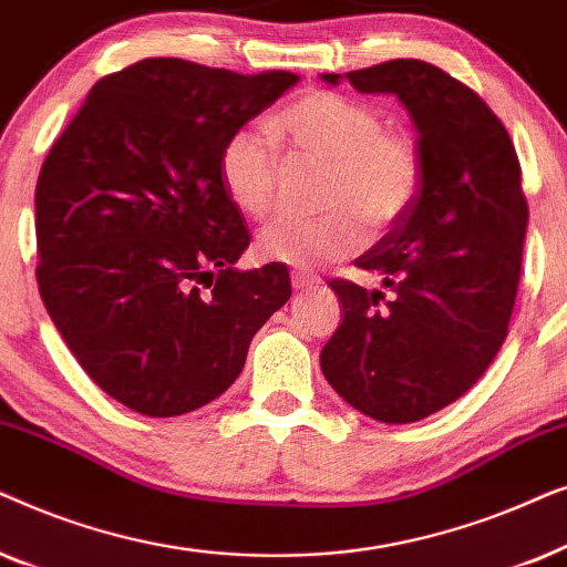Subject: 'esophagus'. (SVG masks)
I'll use <instances>...</instances> for the list:
<instances>
[{
  "label": "esophagus",
  "instance_id": "1",
  "mask_svg": "<svg viewBox=\"0 0 567 567\" xmlns=\"http://www.w3.org/2000/svg\"><path fill=\"white\" fill-rule=\"evenodd\" d=\"M291 284H293V289H297V291H312V289H317V286H320V276L309 274V270H293Z\"/></svg>",
  "mask_w": 567,
  "mask_h": 567
}]
</instances>
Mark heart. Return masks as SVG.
Listing matches in <instances>:
<instances>
[{
    "label": "heart",
    "instance_id": "heart-1",
    "mask_svg": "<svg viewBox=\"0 0 567 567\" xmlns=\"http://www.w3.org/2000/svg\"><path fill=\"white\" fill-rule=\"evenodd\" d=\"M274 131L293 152L330 162L322 206L312 219L281 216L260 229L255 252L293 268L340 260L363 243V224L386 229L413 208L423 183L413 138L384 131L374 107L332 90H307L274 118ZM278 146L262 128L243 126L219 154L221 188L239 214L260 219L274 204Z\"/></svg>",
    "mask_w": 567,
    "mask_h": 567
}]
</instances>
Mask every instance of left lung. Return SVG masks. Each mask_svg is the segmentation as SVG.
Listing matches in <instances>:
<instances>
[{
    "mask_svg": "<svg viewBox=\"0 0 567 567\" xmlns=\"http://www.w3.org/2000/svg\"><path fill=\"white\" fill-rule=\"evenodd\" d=\"M343 76L408 107L423 183L413 208L353 260L382 286L328 284L343 322L320 367L359 413L415 423L460 400L508 336L529 221L522 167L498 115L444 69L394 59Z\"/></svg>",
    "mask_w": 567,
    "mask_h": 567,
    "instance_id": "obj_1",
    "label": "left lung"
}]
</instances>
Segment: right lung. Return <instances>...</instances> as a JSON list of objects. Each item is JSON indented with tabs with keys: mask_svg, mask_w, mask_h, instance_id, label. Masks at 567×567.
I'll list each match as a JSON object with an SVG mask.
<instances>
[{
	"mask_svg": "<svg viewBox=\"0 0 567 567\" xmlns=\"http://www.w3.org/2000/svg\"><path fill=\"white\" fill-rule=\"evenodd\" d=\"M299 82L183 59L100 80L35 185L38 289L100 390L173 417L227 392L291 297L289 268L237 270L250 245L219 177L227 138Z\"/></svg>",
	"mask_w": 567,
	"mask_h": 567,
	"instance_id": "obj_1",
	"label": "right lung"
}]
</instances>
